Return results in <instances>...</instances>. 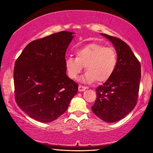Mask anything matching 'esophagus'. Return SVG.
I'll list each match as a JSON object with an SVG mask.
<instances>
[{
    "label": "esophagus",
    "mask_w": 153,
    "mask_h": 153,
    "mask_svg": "<svg viewBox=\"0 0 153 153\" xmlns=\"http://www.w3.org/2000/svg\"><path fill=\"white\" fill-rule=\"evenodd\" d=\"M87 89L86 87L85 86H82V85H79L78 86V91H80V92H82V91H85Z\"/></svg>",
    "instance_id": "1"
}]
</instances>
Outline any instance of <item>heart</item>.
I'll use <instances>...</instances> for the list:
<instances>
[{
    "label": "heart",
    "instance_id": "b5f03b06",
    "mask_svg": "<svg viewBox=\"0 0 153 153\" xmlns=\"http://www.w3.org/2000/svg\"><path fill=\"white\" fill-rule=\"evenodd\" d=\"M117 62V52L113 48L92 43L78 49L76 57H68L65 63L71 79L78 78L85 67L87 72L82 80L91 83L96 80L99 82L108 80L114 72Z\"/></svg>",
    "mask_w": 153,
    "mask_h": 153
}]
</instances>
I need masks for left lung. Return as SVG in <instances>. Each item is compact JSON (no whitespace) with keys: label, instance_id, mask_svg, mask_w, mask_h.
<instances>
[{"label":"left lung","instance_id":"left-lung-1","mask_svg":"<svg viewBox=\"0 0 153 153\" xmlns=\"http://www.w3.org/2000/svg\"><path fill=\"white\" fill-rule=\"evenodd\" d=\"M113 44L117 66L111 78L96 88L93 112L108 123L116 122L134 109L137 101L141 66L127 44L117 37L101 34Z\"/></svg>","mask_w":153,"mask_h":153}]
</instances>
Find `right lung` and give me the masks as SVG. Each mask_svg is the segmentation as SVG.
<instances>
[{"mask_svg":"<svg viewBox=\"0 0 153 153\" xmlns=\"http://www.w3.org/2000/svg\"><path fill=\"white\" fill-rule=\"evenodd\" d=\"M74 32L62 31L34 40L15 62V99L31 118L51 122L66 111L78 85L66 74L65 52Z\"/></svg>","mask_w":153,"mask_h":153,"instance_id":"1","label":"right lung"}]
</instances>
